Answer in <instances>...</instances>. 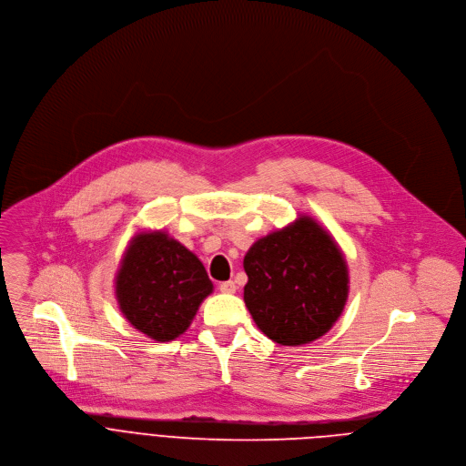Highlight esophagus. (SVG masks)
Returning <instances> with one entry per match:
<instances>
[{
	"label": "esophagus",
	"mask_w": 466,
	"mask_h": 466,
	"mask_svg": "<svg viewBox=\"0 0 466 466\" xmlns=\"http://www.w3.org/2000/svg\"><path fill=\"white\" fill-rule=\"evenodd\" d=\"M236 289H238V287H236V283H234L232 279H228V281H221V283H219V290H221V292L232 294V292H236Z\"/></svg>",
	"instance_id": "esophagus-1"
}]
</instances>
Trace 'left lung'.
<instances>
[{"mask_svg":"<svg viewBox=\"0 0 466 466\" xmlns=\"http://www.w3.org/2000/svg\"><path fill=\"white\" fill-rule=\"evenodd\" d=\"M243 290L256 326L281 346L326 335L344 311L348 265L335 239L309 216L258 239L243 259Z\"/></svg>","mask_w":466,"mask_h":466,"instance_id":"obj_1","label":"left lung"}]
</instances>
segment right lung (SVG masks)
Masks as SVG:
<instances>
[{
    "label": "right lung",
    "mask_w": 466,
    "mask_h": 466,
    "mask_svg": "<svg viewBox=\"0 0 466 466\" xmlns=\"http://www.w3.org/2000/svg\"><path fill=\"white\" fill-rule=\"evenodd\" d=\"M212 289L199 258L163 230L137 234L115 278L122 315L157 342L183 335Z\"/></svg>",
    "instance_id": "obj_1"
}]
</instances>
